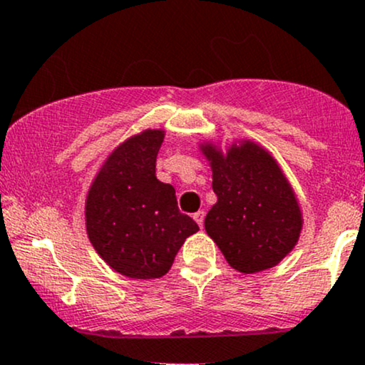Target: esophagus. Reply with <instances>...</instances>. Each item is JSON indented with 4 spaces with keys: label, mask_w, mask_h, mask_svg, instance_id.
<instances>
[{
    "label": "esophagus",
    "mask_w": 365,
    "mask_h": 365,
    "mask_svg": "<svg viewBox=\"0 0 365 365\" xmlns=\"http://www.w3.org/2000/svg\"><path fill=\"white\" fill-rule=\"evenodd\" d=\"M192 218H195V220H196V224H198V225L201 227V229H203V222H205V212H201V210H200V212H196L195 215H192Z\"/></svg>",
    "instance_id": "esophagus-1"
}]
</instances>
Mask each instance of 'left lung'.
I'll return each mask as SVG.
<instances>
[{
  "mask_svg": "<svg viewBox=\"0 0 365 365\" xmlns=\"http://www.w3.org/2000/svg\"><path fill=\"white\" fill-rule=\"evenodd\" d=\"M200 150L212 167L217 203L205 230L227 263L241 273L273 268L294 250L302 230L297 196L272 153L251 140L222 150L203 141Z\"/></svg>",
  "mask_w": 365,
  "mask_h": 365,
  "instance_id": "8db88e82",
  "label": "left lung"
}]
</instances>
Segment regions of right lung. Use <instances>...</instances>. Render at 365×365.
Masks as SVG:
<instances>
[{
    "label": "right lung",
    "instance_id": "right-lung-1",
    "mask_svg": "<svg viewBox=\"0 0 365 365\" xmlns=\"http://www.w3.org/2000/svg\"><path fill=\"white\" fill-rule=\"evenodd\" d=\"M164 130H143L107 155L85 200V227L97 255L136 280L160 278L200 227L179 212L175 190L155 175Z\"/></svg>",
    "mask_w": 365,
    "mask_h": 365
}]
</instances>
